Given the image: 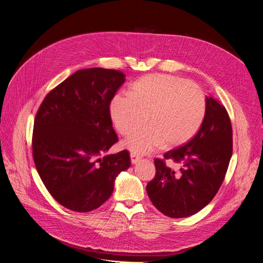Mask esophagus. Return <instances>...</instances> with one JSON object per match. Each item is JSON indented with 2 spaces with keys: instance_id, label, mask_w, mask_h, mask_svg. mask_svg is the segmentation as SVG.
Instances as JSON below:
<instances>
[{
  "instance_id": "obj_1",
  "label": "esophagus",
  "mask_w": 263,
  "mask_h": 263,
  "mask_svg": "<svg viewBox=\"0 0 263 263\" xmlns=\"http://www.w3.org/2000/svg\"><path fill=\"white\" fill-rule=\"evenodd\" d=\"M130 157H131V163L132 164H136L138 161H140V159H141V157L140 156H138V155H136L135 153H131L130 154Z\"/></svg>"
}]
</instances>
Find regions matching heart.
<instances>
[{"instance_id": "obj_1", "label": "heart", "mask_w": 263, "mask_h": 263, "mask_svg": "<svg viewBox=\"0 0 263 263\" xmlns=\"http://www.w3.org/2000/svg\"><path fill=\"white\" fill-rule=\"evenodd\" d=\"M205 111L200 85L161 73L141 78L132 85L130 96L118 95L110 103L112 122L121 134H131L147 122L124 141L135 154L189 141L200 129Z\"/></svg>"}]
</instances>
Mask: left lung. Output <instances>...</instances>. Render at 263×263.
Masks as SVG:
<instances>
[{"label":"left lung","instance_id":"left-lung-1","mask_svg":"<svg viewBox=\"0 0 263 263\" xmlns=\"http://www.w3.org/2000/svg\"><path fill=\"white\" fill-rule=\"evenodd\" d=\"M231 156L232 126L228 112L218 101L207 97L199 132L191 141L164 154V159L180 164V170L176 172L163 160L155 159V177L146 185L149 200L173 218L199 212L218 192Z\"/></svg>","mask_w":263,"mask_h":263}]
</instances>
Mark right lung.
<instances>
[{
	"mask_svg": "<svg viewBox=\"0 0 263 263\" xmlns=\"http://www.w3.org/2000/svg\"><path fill=\"white\" fill-rule=\"evenodd\" d=\"M125 78L115 69H80L51 90L37 111L35 166L52 197L69 210L100 207L119 174L130 167L126 149L104 156L118 141L109 107Z\"/></svg>",
	"mask_w": 263,
	"mask_h": 263,
	"instance_id": "right-lung-1",
	"label": "right lung"
}]
</instances>
